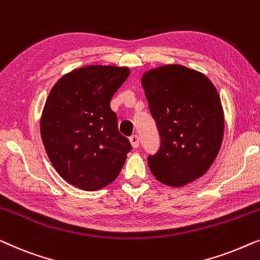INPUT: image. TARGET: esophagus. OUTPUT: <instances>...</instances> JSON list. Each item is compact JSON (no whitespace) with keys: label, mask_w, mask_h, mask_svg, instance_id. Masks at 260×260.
<instances>
[{"label":"esophagus","mask_w":260,"mask_h":260,"mask_svg":"<svg viewBox=\"0 0 260 260\" xmlns=\"http://www.w3.org/2000/svg\"><path fill=\"white\" fill-rule=\"evenodd\" d=\"M129 141H131L132 147H133V148H138L139 147V144H140V142H139V137H138L137 134L132 135V137L129 138Z\"/></svg>","instance_id":"obj_1"}]
</instances>
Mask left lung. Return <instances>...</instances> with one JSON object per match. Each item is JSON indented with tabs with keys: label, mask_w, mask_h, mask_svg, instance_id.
I'll use <instances>...</instances> for the list:
<instances>
[{
	"label": "left lung",
	"mask_w": 260,
	"mask_h": 260,
	"mask_svg": "<svg viewBox=\"0 0 260 260\" xmlns=\"http://www.w3.org/2000/svg\"><path fill=\"white\" fill-rule=\"evenodd\" d=\"M141 85L161 140L148 155L149 170L172 187L197 180L217 158L224 137L217 89L202 73L180 64L146 72Z\"/></svg>",
	"instance_id": "8db88e82"
}]
</instances>
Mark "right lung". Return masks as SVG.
<instances>
[{
  "instance_id": "1",
  "label": "right lung",
  "mask_w": 260,
  "mask_h": 260,
  "mask_svg": "<svg viewBox=\"0 0 260 260\" xmlns=\"http://www.w3.org/2000/svg\"><path fill=\"white\" fill-rule=\"evenodd\" d=\"M127 67L86 66L62 76L42 111L41 138L50 162L66 181L85 191L113 182L132 149L120 134L112 96Z\"/></svg>"
}]
</instances>
